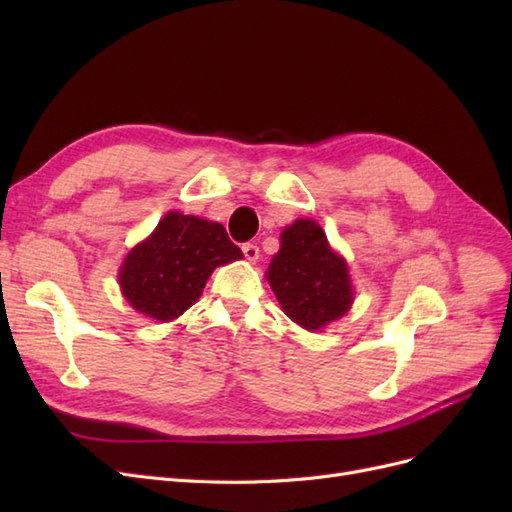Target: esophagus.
Returning a JSON list of instances; mask_svg holds the SVG:
<instances>
[{
  "label": "esophagus",
  "instance_id": "34e87169",
  "mask_svg": "<svg viewBox=\"0 0 512 512\" xmlns=\"http://www.w3.org/2000/svg\"><path fill=\"white\" fill-rule=\"evenodd\" d=\"M241 250H243V256L250 260V262H256L258 256H260V250H258L256 243H243Z\"/></svg>",
  "mask_w": 512,
  "mask_h": 512
}]
</instances>
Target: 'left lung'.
Returning <instances> with one entry per match:
<instances>
[{
  "instance_id": "1",
  "label": "left lung",
  "mask_w": 512,
  "mask_h": 512,
  "mask_svg": "<svg viewBox=\"0 0 512 512\" xmlns=\"http://www.w3.org/2000/svg\"><path fill=\"white\" fill-rule=\"evenodd\" d=\"M267 280L284 314L307 331H320L342 318L354 301L348 262L333 252L314 220L284 228Z\"/></svg>"
}]
</instances>
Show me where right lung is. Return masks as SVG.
<instances>
[{
	"label": "right lung",
	"instance_id": "right-lung-1",
	"mask_svg": "<svg viewBox=\"0 0 512 512\" xmlns=\"http://www.w3.org/2000/svg\"><path fill=\"white\" fill-rule=\"evenodd\" d=\"M239 258L222 224L168 211L123 260L119 286L138 314L170 322L196 303L215 267Z\"/></svg>",
	"mask_w": 512,
	"mask_h": 512
}]
</instances>
